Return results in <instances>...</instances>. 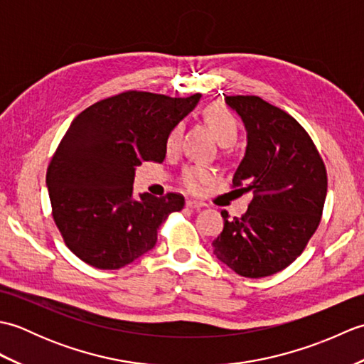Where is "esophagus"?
<instances>
[{
  "label": "esophagus",
  "instance_id": "obj_1",
  "mask_svg": "<svg viewBox=\"0 0 364 364\" xmlns=\"http://www.w3.org/2000/svg\"><path fill=\"white\" fill-rule=\"evenodd\" d=\"M186 206L192 208V210H200V208L205 206V203L203 202H198V200H188Z\"/></svg>",
  "mask_w": 364,
  "mask_h": 364
}]
</instances>
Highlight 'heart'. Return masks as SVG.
Here are the masks:
<instances>
[{
  "mask_svg": "<svg viewBox=\"0 0 364 364\" xmlns=\"http://www.w3.org/2000/svg\"><path fill=\"white\" fill-rule=\"evenodd\" d=\"M203 120L222 146H230L236 142L237 122L225 106H222L219 103L208 105L203 109ZM180 137H181V125L178 123V125H175L168 131L167 141H166L167 149L168 150L176 149L178 142H180ZM214 176H215V172L211 167L189 166L183 170L181 184L189 192H198L202 189L203 184L213 181Z\"/></svg>",
  "mask_w": 364,
  "mask_h": 364,
  "instance_id": "heart-1",
  "label": "heart"
}]
</instances>
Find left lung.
Wrapping results in <instances>:
<instances>
[{
  "instance_id": "left-lung-1",
  "label": "left lung",
  "mask_w": 364,
  "mask_h": 364,
  "mask_svg": "<svg viewBox=\"0 0 364 364\" xmlns=\"http://www.w3.org/2000/svg\"><path fill=\"white\" fill-rule=\"evenodd\" d=\"M247 131L245 154L233 188L252 191L242 218L222 211L214 255L236 274L261 278L296 261L318 230L327 196L319 151L288 112L255 95L225 97Z\"/></svg>"
}]
</instances>
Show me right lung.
I'll return each mask as SVG.
<instances>
[{"label":"right lung","mask_w":364,"mask_h":364,"mask_svg":"<svg viewBox=\"0 0 364 364\" xmlns=\"http://www.w3.org/2000/svg\"><path fill=\"white\" fill-rule=\"evenodd\" d=\"M200 94L172 98L128 90L78 114L46 170L53 219L76 257L97 269H120L158 241V228L184 197L133 196L136 167L162 162L167 134Z\"/></svg>","instance_id":"1"}]
</instances>
